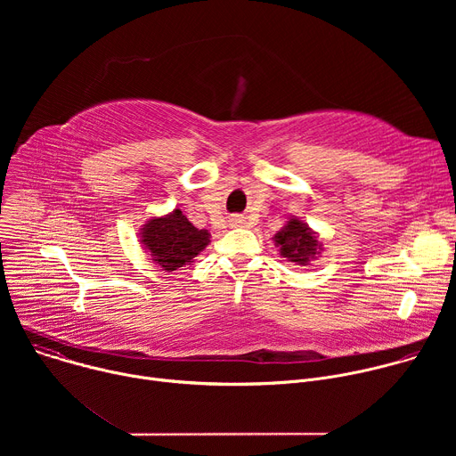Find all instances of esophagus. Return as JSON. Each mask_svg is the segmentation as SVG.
Here are the masks:
<instances>
[{"instance_id": "1", "label": "esophagus", "mask_w": 456, "mask_h": 456, "mask_svg": "<svg viewBox=\"0 0 456 456\" xmlns=\"http://www.w3.org/2000/svg\"><path fill=\"white\" fill-rule=\"evenodd\" d=\"M241 222H243V220H241V218H238V216H234V218H232V224H234V225H236V224H241Z\"/></svg>"}]
</instances>
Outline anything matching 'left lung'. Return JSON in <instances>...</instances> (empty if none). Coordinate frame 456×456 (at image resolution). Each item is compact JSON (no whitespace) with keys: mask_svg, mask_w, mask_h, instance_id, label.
<instances>
[{"mask_svg":"<svg viewBox=\"0 0 456 456\" xmlns=\"http://www.w3.org/2000/svg\"><path fill=\"white\" fill-rule=\"evenodd\" d=\"M274 241L280 247V254L296 265H310L322 250L317 232L297 216H290L285 227L274 234Z\"/></svg>","mask_w":456,"mask_h":456,"instance_id":"8db88e82","label":"left lung"}]
</instances>
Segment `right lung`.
Listing matches in <instances>:
<instances>
[{"label":"right lung","instance_id":"add662e5","mask_svg":"<svg viewBox=\"0 0 456 456\" xmlns=\"http://www.w3.org/2000/svg\"><path fill=\"white\" fill-rule=\"evenodd\" d=\"M139 234L153 264L166 273L191 265L211 241V234L194 227L180 209L164 216H151Z\"/></svg>","mask_w":456,"mask_h":456}]
</instances>
